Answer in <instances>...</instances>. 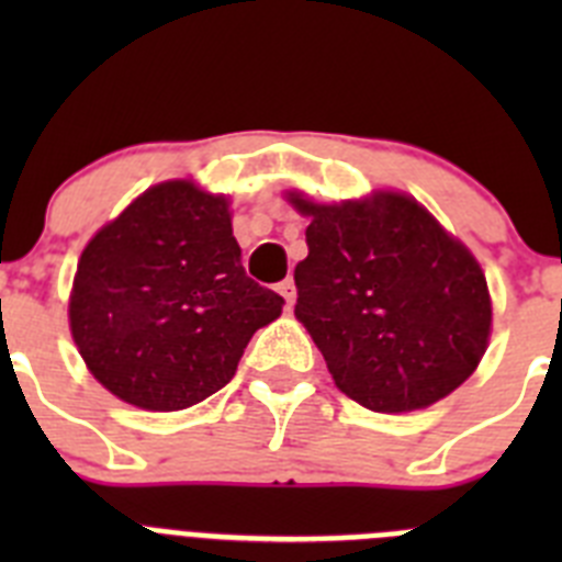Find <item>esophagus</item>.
I'll return each instance as SVG.
<instances>
[{"label":"esophagus","mask_w":562,"mask_h":562,"mask_svg":"<svg viewBox=\"0 0 562 562\" xmlns=\"http://www.w3.org/2000/svg\"><path fill=\"white\" fill-rule=\"evenodd\" d=\"M278 292H281V295H284L286 306L295 304V281H292V278H284V281H281V284H278Z\"/></svg>","instance_id":"34e87169"}]
</instances>
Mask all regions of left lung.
<instances>
[{"label":"left lung","instance_id":"1","mask_svg":"<svg viewBox=\"0 0 562 562\" xmlns=\"http://www.w3.org/2000/svg\"><path fill=\"white\" fill-rule=\"evenodd\" d=\"M297 261L295 317L324 355L337 389L376 414L428 408L473 374L493 304L473 252L414 196L317 205Z\"/></svg>","mask_w":562,"mask_h":562}]
</instances>
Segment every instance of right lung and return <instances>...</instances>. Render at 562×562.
Listing matches in <instances>:
<instances>
[{
	"label": "right lung",
	"instance_id": "1",
	"mask_svg": "<svg viewBox=\"0 0 562 562\" xmlns=\"http://www.w3.org/2000/svg\"><path fill=\"white\" fill-rule=\"evenodd\" d=\"M284 297L241 267L225 196L171 180L92 236L69 295L87 369L117 400L182 411L236 374L247 342Z\"/></svg>",
	"mask_w": 562,
	"mask_h": 562
}]
</instances>
